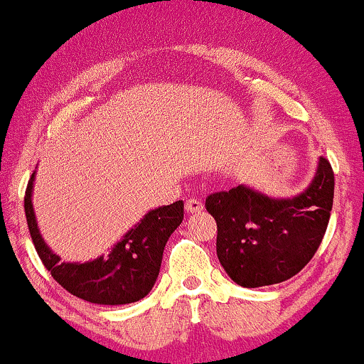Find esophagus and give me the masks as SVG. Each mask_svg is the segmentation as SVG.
Listing matches in <instances>:
<instances>
[{
	"label": "esophagus",
	"instance_id": "34e87169",
	"mask_svg": "<svg viewBox=\"0 0 364 364\" xmlns=\"http://www.w3.org/2000/svg\"><path fill=\"white\" fill-rule=\"evenodd\" d=\"M186 209H187V213L197 214V213H200V210L204 209V204L200 203L199 199H189L186 203Z\"/></svg>",
	"mask_w": 364,
	"mask_h": 364
}]
</instances>
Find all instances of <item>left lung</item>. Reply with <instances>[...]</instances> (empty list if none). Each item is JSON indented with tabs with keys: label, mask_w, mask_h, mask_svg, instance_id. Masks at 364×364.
Returning a JSON list of instances; mask_svg holds the SVG:
<instances>
[{
	"label": "left lung",
	"mask_w": 364,
	"mask_h": 364,
	"mask_svg": "<svg viewBox=\"0 0 364 364\" xmlns=\"http://www.w3.org/2000/svg\"><path fill=\"white\" fill-rule=\"evenodd\" d=\"M333 199L334 172L322 156L311 183L294 197H272L245 183L210 194L205 209L216 219L224 272L246 289L297 275L319 248Z\"/></svg>",
	"instance_id": "8db88e82"
}]
</instances>
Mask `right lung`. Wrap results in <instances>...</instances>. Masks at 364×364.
<instances>
[{"instance_id":"1","label":"right lung","mask_w":364,"mask_h":364,"mask_svg":"<svg viewBox=\"0 0 364 364\" xmlns=\"http://www.w3.org/2000/svg\"><path fill=\"white\" fill-rule=\"evenodd\" d=\"M35 172L26 187L25 214L28 230L45 268L67 291L100 306H123L141 300L159 278L165 245L183 219V203L151 209L121 236L107 255L89 262H62L40 235L31 194Z\"/></svg>"}]
</instances>
